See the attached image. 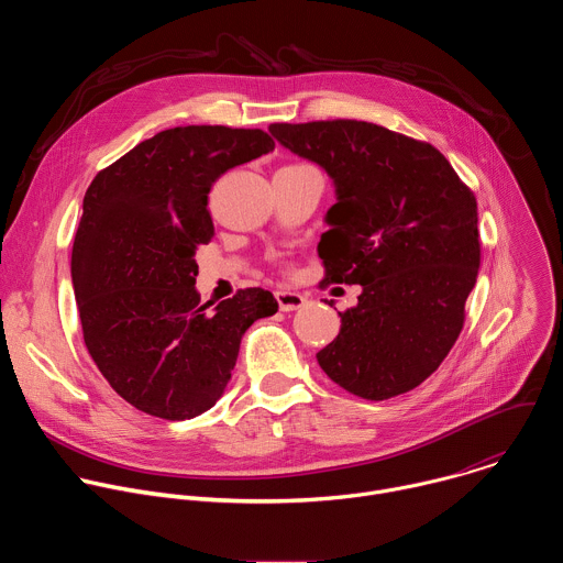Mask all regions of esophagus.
I'll list each match as a JSON object with an SVG mask.
<instances>
[{
    "label": "esophagus",
    "mask_w": 563,
    "mask_h": 563,
    "mask_svg": "<svg viewBox=\"0 0 563 563\" xmlns=\"http://www.w3.org/2000/svg\"><path fill=\"white\" fill-rule=\"evenodd\" d=\"M276 300H278V307L280 311H296L300 307H305L307 298L298 291H289V289H280L276 291Z\"/></svg>",
    "instance_id": "obj_1"
}]
</instances>
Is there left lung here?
<instances>
[{"mask_svg":"<svg viewBox=\"0 0 563 563\" xmlns=\"http://www.w3.org/2000/svg\"><path fill=\"white\" fill-rule=\"evenodd\" d=\"M269 133L334 180L318 243L323 283L363 287L318 365L367 400L415 389L463 328L481 263L474 194L439 148L372 122H280Z\"/></svg>","mask_w":563,"mask_h":563,"instance_id":"8db88e82","label":"left lung"}]
</instances>
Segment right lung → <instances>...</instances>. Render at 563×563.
<instances>
[{
    "mask_svg": "<svg viewBox=\"0 0 563 563\" xmlns=\"http://www.w3.org/2000/svg\"><path fill=\"white\" fill-rule=\"evenodd\" d=\"M269 151L261 129L176 126L87 189L70 254L85 343L109 385L151 417L185 421L213 408L240 339L278 311L272 291L250 287L209 313L196 289V252L213 235V183Z\"/></svg>",
    "mask_w": 563,
    "mask_h": 563,
    "instance_id": "right-lung-1",
    "label": "right lung"
}]
</instances>
